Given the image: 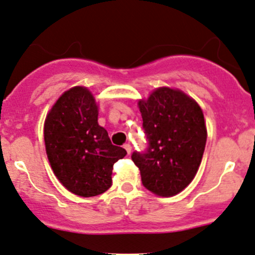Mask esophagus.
<instances>
[{"mask_svg":"<svg viewBox=\"0 0 255 255\" xmlns=\"http://www.w3.org/2000/svg\"><path fill=\"white\" fill-rule=\"evenodd\" d=\"M123 148L126 149V151H127L128 155L132 152V145H130V144H125V145H123Z\"/></svg>","mask_w":255,"mask_h":255,"instance_id":"obj_1","label":"esophagus"}]
</instances>
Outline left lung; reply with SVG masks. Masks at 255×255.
Instances as JSON below:
<instances>
[{"label":"left lung","instance_id":"8db88e82","mask_svg":"<svg viewBox=\"0 0 255 255\" xmlns=\"http://www.w3.org/2000/svg\"><path fill=\"white\" fill-rule=\"evenodd\" d=\"M148 151L133 152L148 191L173 197L193 181L204 154L206 125L197 101L179 89L160 87L138 100Z\"/></svg>","mask_w":255,"mask_h":255}]
</instances>
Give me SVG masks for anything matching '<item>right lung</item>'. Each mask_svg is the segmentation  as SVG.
<instances>
[{
	"instance_id": "1",
	"label": "right lung",
	"mask_w": 255,
	"mask_h": 255,
	"mask_svg": "<svg viewBox=\"0 0 255 255\" xmlns=\"http://www.w3.org/2000/svg\"><path fill=\"white\" fill-rule=\"evenodd\" d=\"M99 105L87 87L66 90L47 112L45 149L53 173L67 191L89 198L112 184L114 163L127 155L98 123Z\"/></svg>"
}]
</instances>
